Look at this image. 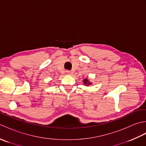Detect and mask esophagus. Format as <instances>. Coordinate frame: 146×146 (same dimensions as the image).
<instances>
[{
    "mask_svg": "<svg viewBox=\"0 0 146 146\" xmlns=\"http://www.w3.org/2000/svg\"><path fill=\"white\" fill-rule=\"evenodd\" d=\"M66 73L67 75H70L71 74V71H66Z\"/></svg>",
    "mask_w": 146,
    "mask_h": 146,
    "instance_id": "esophagus-1",
    "label": "esophagus"
}]
</instances>
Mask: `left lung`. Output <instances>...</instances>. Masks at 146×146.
I'll return each mask as SVG.
<instances>
[{
	"label": "left lung",
	"mask_w": 146,
	"mask_h": 146,
	"mask_svg": "<svg viewBox=\"0 0 146 146\" xmlns=\"http://www.w3.org/2000/svg\"><path fill=\"white\" fill-rule=\"evenodd\" d=\"M83 84H84L85 85H86V86H88L89 85H91L92 84V82H90L89 80H88V79L86 78L83 80Z\"/></svg>",
	"instance_id": "left-lung-1"
}]
</instances>
